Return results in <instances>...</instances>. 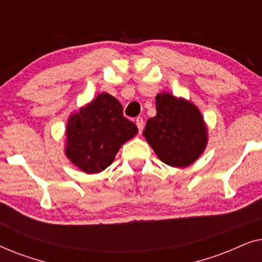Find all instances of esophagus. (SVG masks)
Masks as SVG:
<instances>
[{"instance_id": "34e87169", "label": "esophagus", "mask_w": 262, "mask_h": 262, "mask_svg": "<svg viewBox=\"0 0 262 262\" xmlns=\"http://www.w3.org/2000/svg\"><path fill=\"white\" fill-rule=\"evenodd\" d=\"M136 124H137V127L139 132H142L143 130V126H144V120H143L142 117H138L137 119H136Z\"/></svg>"}]
</instances>
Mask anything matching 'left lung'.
Returning <instances> with one entry per match:
<instances>
[{
  "label": "left lung",
  "instance_id": "8db88e82",
  "mask_svg": "<svg viewBox=\"0 0 262 262\" xmlns=\"http://www.w3.org/2000/svg\"><path fill=\"white\" fill-rule=\"evenodd\" d=\"M156 116L143 131L159 159L171 167H187L206 146V127L199 110L169 93L156 96Z\"/></svg>",
  "mask_w": 262,
  "mask_h": 262
}]
</instances>
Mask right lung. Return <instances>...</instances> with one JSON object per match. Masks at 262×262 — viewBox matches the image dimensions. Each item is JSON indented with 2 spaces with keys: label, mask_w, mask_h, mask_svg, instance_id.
<instances>
[{
  "label": "right lung",
  "mask_w": 262,
  "mask_h": 262,
  "mask_svg": "<svg viewBox=\"0 0 262 262\" xmlns=\"http://www.w3.org/2000/svg\"><path fill=\"white\" fill-rule=\"evenodd\" d=\"M137 132V125L124 117L120 102L102 93L70 117L67 156L85 173H100L113 162L120 146Z\"/></svg>",
  "instance_id": "obj_1"
}]
</instances>
